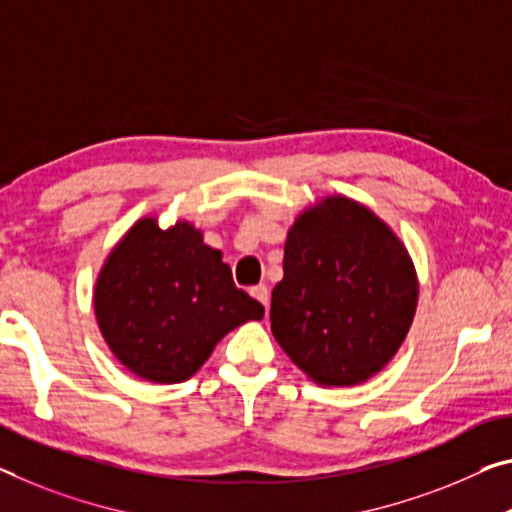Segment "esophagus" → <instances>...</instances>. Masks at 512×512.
I'll return each mask as SVG.
<instances>
[{
  "instance_id": "1",
  "label": "esophagus",
  "mask_w": 512,
  "mask_h": 512,
  "mask_svg": "<svg viewBox=\"0 0 512 512\" xmlns=\"http://www.w3.org/2000/svg\"><path fill=\"white\" fill-rule=\"evenodd\" d=\"M249 293H251V297H256V300L261 302L265 306V311H267V306H270V290H267V286H263V283H261V286L251 288Z\"/></svg>"
}]
</instances>
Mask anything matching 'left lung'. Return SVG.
<instances>
[{"mask_svg":"<svg viewBox=\"0 0 512 512\" xmlns=\"http://www.w3.org/2000/svg\"><path fill=\"white\" fill-rule=\"evenodd\" d=\"M419 279L407 247L371 208L332 194L302 210L272 290V334L322 387L382 371L410 332Z\"/></svg>","mask_w":512,"mask_h":512,"instance_id":"1","label":"left lung"}]
</instances>
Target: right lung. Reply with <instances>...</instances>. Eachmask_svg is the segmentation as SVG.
<instances>
[{
  "label": "right lung",
  "instance_id": "obj_1",
  "mask_svg": "<svg viewBox=\"0 0 512 512\" xmlns=\"http://www.w3.org/2000/svg\"><path fill=\"white\" fill-rule=\"evenodd\" d=\"M93 311L114 357L155 384L190 380L231 329L265 313L194 224L160 229L155 217H141L109 251Z\"/></svg>",
  "mask_w": 512,
  "mask_h": 512
}]
</instances>
